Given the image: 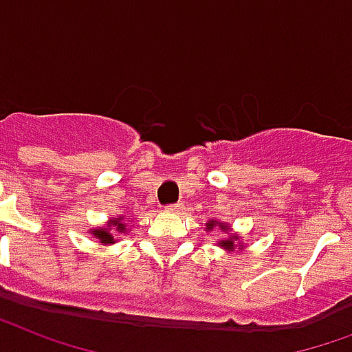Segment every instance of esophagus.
Listing matches in <instances>:
<instances>
[{
  "label": "esophagus",
  "instance_id": "1",
  "mask_svg": "<svg viewBox=\"0 0 352 352\" xmlns=\"http://www.w3.org/2000/svg\"><path fill=\"white\" fill-rule=\"evenodd\" d=\"M182 208H184V206H182V204H170V206H166L165 210L170 211V213H178V211L182 210Z\"/></svg>",
  "mask_w": 352,
  "mask_h": 352
}]
</instances>
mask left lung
Returning <instances> with one entry per match:
<instances>
[{
  "label": "left lung",
  "mask_w": 352,
  "mask_h": 352,
  "mask_svg": "<svg viewBox=\"0 0 352 352\" xmlns=\"http://www.w3.org/2000/svg\"><path fill=\"white\" fill-rule=\"evenodd\" d=\"M206 228H208V232L213 228H221L226 232V228H228V226H226L224 223H219V221H215V219H211V221H208V223H206ZM237 239H239L237 236H232V237H228V239H223V241H219V247L226 248V250H234V248H236ZM241 248H243V245H241Z\"/></svg>",
  "instance_id": "8db88e82"
}]
</instances>
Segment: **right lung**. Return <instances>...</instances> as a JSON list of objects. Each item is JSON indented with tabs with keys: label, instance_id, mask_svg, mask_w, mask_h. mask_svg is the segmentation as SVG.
Wrapping results in <instances>:
<instances>
[{
	"label": "right lung",
	"instance_id": "right-lung-1",
	"mask_svg": "<svg viewBox=\"0 0 352 352\" xmlns=\"http://www.w3.org/2000/svg\"><path fill=\"white\" fill-rule=\"evenodd\" d=\"M111 230L113 232H118V234H126V224H124L122 217H118V219H111L107 226H100V228L91 230V234L96 237L98 241L104 243V245H111V243H115V237L111 234Z\"/></svg>",
	"mask_w": 352,
	"mask_h": 352
}]
</instances>
